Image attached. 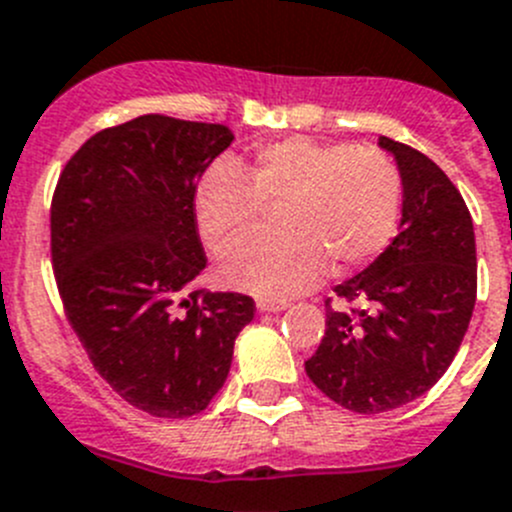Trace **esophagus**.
Masks as SVG:
<instances>
[{"instance_id":"esophagus-1","label":"esophagus","mask_w":512,"mask_h":512,"mask_svg":"<svg viewBox=\"0 0 512 512\" xmlns=\"http://www.w3.org/2000/svg\"><path fill=\"white\" fill-rule=\"evenodd\" d=\"M257 310L260 313H280L288 308V300H272V298H257Z\"/></svg>"}]
</instances>
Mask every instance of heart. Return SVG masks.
<instances>
[{
	"mask_svg": "<svg viewBox=\"0 0 512 512\" xmlns=\"http://www.w3.org/2000/svg\"><path fill=\"white\" fill-rule=\"evenodd\" d=\"M246 171L242 175L239 169ZM394 161L351 143L285 138L255 146L240 166L219 159L194 186V219L214 252L254 226L262 203H280V233L258 235L219 260V280L260 298H290L358 270L389 245L401 217Z\"/></svg>",
	"mask_w": 512,
	"mask_h": 512,
	"instance_id": "b5f03b06",
	"label": "heart"
}]
</instances>
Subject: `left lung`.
Segmentation results:
<instances>
[{
  "label": "left lung",
  "mask_w": 512,
  "mask_h": 512,
  "mask_svg": "<svg viewBox=\"0 0 512 512\" xmlns=\"http://www.w3.org/2000/svg\"><path fill=\"white\" fill-rule=\"evenodd\" d=\"M401 176L399 234L326 303V336L305 361L328 399L381 414L427 394L460 351L477 298L475 229L447 174L414 148L379 136Z\"/></svg>",
  "instance_id": "left-lung-1"
}]
</instances>
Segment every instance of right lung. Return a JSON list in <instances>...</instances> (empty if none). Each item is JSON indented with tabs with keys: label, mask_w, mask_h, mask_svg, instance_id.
I'll return each mask as SVG.
<instances>
[{
	"label": "right lung",
	"mask_w": 512,
	"mask_h": 512,
	"mask_svg": "<svg viewBox=\"0 0 512 512\" xmlns=\"http://www.w3.org/2000/svg\"><path fill=\"white\" fill-rule=\"evenodd\" d=\"M232 141L222 123L138 116L88 138L52 197L70 326L113 391L151 417L207 409L255 318L247 295L191 290L207 267L194 186Z\"/></svg>",
	"instance_id": "add662e5"
}]
</instances>
